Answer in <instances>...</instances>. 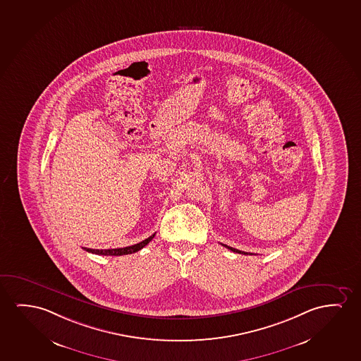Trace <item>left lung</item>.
Returning a JSON list of instances; mask_svg holds the SVG:
<instances>
[{"instance_id": "1", "label": "left lung", "mask_w": 361, "mask_h": 361, "mask_svg": "<svg viewBox=\"0 0 361 361\" xmlns=\"http://www.w3.org/2000/svg\"><path fill=\"white\" fill-rule=\"evenodd\" d=\"M224 247H226V249L230 250V251H233V252H238V254H244V255H257V254H251V252H245V251H240V250L234 249V247H230L228 245L221 244Z\"/></svg>"}]
</instances>
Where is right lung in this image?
<instances>
[{"mask_svg": "<svg viewBox=\"0 0 361 361\" xmlns=\"http://www.w3.org/2000/svg\"><path fill=\"white\" fill-rule=\"evenodd\" d=\"M154 234L151 235L149 238L146 240H143L138 244L133 245V246H127V247H121V249H107V250H95V249H87V247H82V249L87 251V252H92V254L102 255V256H122V255H130L137 252L140 250L143 249L146 245L154 238Z\"/></svg>", "mask_w": 361, "mask_h": 361, "instance_id": "1", "label": "right lung"}]
</instances>
